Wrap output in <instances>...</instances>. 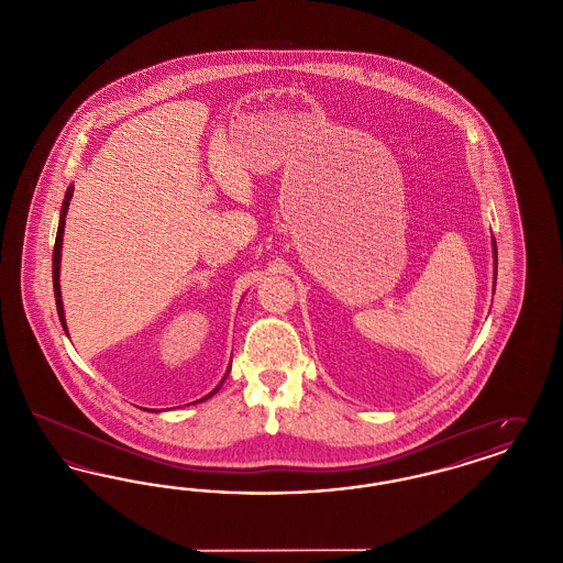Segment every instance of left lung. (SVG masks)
I'll return each instance as SVG.
<instances>
[{"instance_id": "8db88e82", "label": "left lung", "mask_w": 563, "mask_h": 563, "mask_svg": "<svg viewBox=\"0 0 563 563\" xmlns=\"http://www.w3.org/2000/svg\"><path fill=\"white\" fill-rule=\"evenodd\" d=\"M492 246H494V264H496V269H498V251H496V241H492Z\"/></svg>"}]
</instances>
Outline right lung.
Listing matches in <instances>:
<instances>
[{
	"mask_svg": "<svg viewBox=\"0 0 563 563\" xmlns=\"http://www.w3.org/2000/svg\"><path fill=\"white\" fill-rule=\"evenodd\" d=\"M71 196H74V188H69L67 191H65V200H63V207H60V219H58V230H56V241H54L53 251L54 299H56V312H58V319H60V324H63V329H65V331H67V322H65V312H63V299H60V285H58V276H60V249H63V232H65V214H67V209H69V200H71ZM228 374H230V369H228ZM228 374L223 375V379L228 377ZM223 379L219 382V386L214 388L213 393H209V395H207L205 399H200V401H207L209 397H213L214 393L221 388Z\"/></svg>",
	"mask_w": 563,
	"mask_h": 563,
	"instance_id": "1",
	"label": "right lung"
}]
</instances>
